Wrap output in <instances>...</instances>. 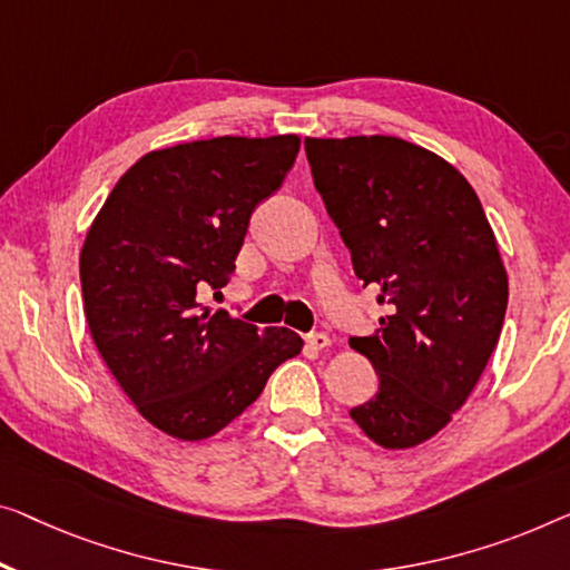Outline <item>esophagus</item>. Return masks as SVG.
<instances>
[{
  "instance_id": "34e87169",
  "label": "esophagus",
  "mask_w": 570,
  "mask_h": 570,
  "mask_svg": "<svg viewBox=\"0 0 570 570\" xmlns=\"http://www.w3.org/2000/svg\"><path fill=\"white\" fill-rule=\"evenodd\" d=\"M307 345L312 347V351H325V347L330 345V337L325 333H312V335H307Z\"/></svg>"
}]
</instances>
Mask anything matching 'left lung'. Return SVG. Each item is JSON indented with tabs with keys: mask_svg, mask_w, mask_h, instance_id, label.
<instances>
[{
	"mask_svg": "<svg viewBox=\"0 0 570 570\" xmlns=\"http://www.w3.org/2000/svg\"><path fill=\"white\" fill-rule=\"evenodd\" d=\"M314 189L363 288L386 314L351 347L379 392L351 410L381 448L438 435L479 384L507 312V271L471 184L435 153L392 135L304 138Z\"/></svg>",
	"mask_w": 570,
	"mask_h": 570,
	"instance_id": "8db88e82",
	"label": "left lung"
}]
</instances>
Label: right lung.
I'll return each instance as SVG.
<instances>
[{
	"label": "right lung",
	"mask_w": 570,
	"mask_h": 570,
	"mask_svg": "<svg viewBox=\"0 0 570 570\" xmlns=\"http://www.w3.org/2000/svg\"><path fill=\"white\" fill-rule=\"evenodd\" d=\"M296 135L212 138L153 150L109 191L81 248L97 351L166 435L204 440L261 396L302 337L199 309L235 274L250 215L284 184Z\"/></svg>",
	"instance_id": "add662e5"
}]
</instances>
